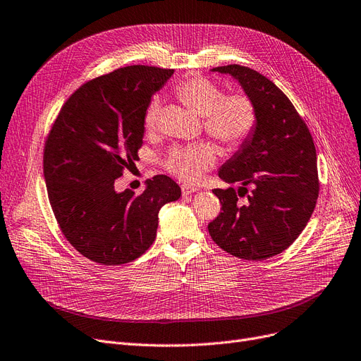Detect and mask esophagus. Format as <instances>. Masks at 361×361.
<instances>
[{
    "mask_svg": "<svg viewBox=\"0 0 361 361\" xmlns=\"http://www.w3.org/2000/svg\"><path fill=\"white\" fill-rule=\"evenodd\" d=\"M196 190H197V189H196V188H192V185H185V184L181 185V193H183V196L192 195V193H195Z\"/></svg>",
    "mask_w": 361,
    "mask_h": 361,
    "instance_id": "esophagus-1",
    "label": "esophagus"
}]
</instances>
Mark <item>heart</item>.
<instances>
[{"mask_svg": "<svg viewBox=\"0 0 361 361\" xmlns=\"http://www.w3.org/2000/svg\"><path fill=\"white\" fill-rule=\"evenodd\" d=\"M176 95L185 106L204 116V129L209 137L228 149L244 145L256 130L259 113L255 99L245 92L224 93L214 80L193 75L173 87ZM160 104L153 98L145 106L142 125L145 132L156 128ZM217 152L209 142H197L189 147H176L168 156L165 168L178 180L196 184L216 165Z\"/></svg>", "mask_w": 361, "mask_h": 361, "instance_id": "b5f03b06", "label": "heart"}]
</instances>
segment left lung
<instances>
[{"instance_id":"obj_1","label":"left lung","mask_w":361,"mask_h":361,"mask_svg":"<svg viewBox=\"0 0 361 361\" xmlns=\"http://www.w3.org/2000/svg\"><path fill=\"white\" fill-rule=\"evenodd\" d=\"M231 74L255 99L252 137L219 171L235 190L214 189L220 214L208 232L221 250L244 260H264L287 250L308 224L319 192L311 132L286 93L268 77L241 65L212 68ZM239 197H247L241 204Z\"/></svg>"}]
</instances>
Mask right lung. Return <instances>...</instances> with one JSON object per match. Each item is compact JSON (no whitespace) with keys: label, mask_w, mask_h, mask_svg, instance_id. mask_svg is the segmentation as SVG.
I'll return each instance as SVG.
<instances>
[{"label":"right lung","mask_w":361,"mask_h":361,"mask_svg":"<svg viewBox=\"0 0 361 361\" xmlns=\"http://www.w3.org/2000/svg\"><path fill=\"white\" fill-rule=\"evenodd\" d=\"M172 74L130 65L92 78L65 101L49 130V202L66 241L92 262L118 266L142 256L156 238L159 209L181 196L168 176H154L140 195L116 190L138 160L145 106Z\"/></svg>","instance_id":"right-lung-1"}]
</instances>
